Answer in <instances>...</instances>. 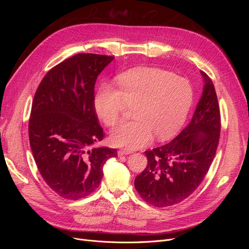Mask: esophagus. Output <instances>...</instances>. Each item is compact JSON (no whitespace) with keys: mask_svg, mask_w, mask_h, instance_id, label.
<instances>
[{"mask_svg":"<svg viewBox=\"0 0 249 249\" xmlns=\"http://www.w3.org/2000/svg\"><path fill=\"white\" fill-rule=\"evenodd\" d=\"M130 153H132V151L129 150V149H120L119 151H118V155H119V156L127 155V154H130Z\"/></svg>","mask_w":249,"mask_h":249,"instance_id":"esophagus-1","label":"esophagus"}]
</instances>
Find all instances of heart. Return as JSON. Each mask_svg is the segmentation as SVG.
Here are the masks:
<instances>
[{
	"label": "heart",
	"instance_id": "1",
	"mask_svg": "<svg viewBox=\"0 0 249 249\" xmlns=\"http://www.w3.org/2000/svg\"><path fill=\"white\" fill-rule=\"evenodd\" d=\"M118 89L110 84L99 87L94 108L109 127L121 120L126 106L134 107L135 120L122 123L111 133L114 145L137 149L148 145L154 135L160 140L174 136L184 125L194 101L187 78L158 68H136L116 78Z\"/></svg>",
	"mask_w": 249,
	"mask_h": 249
}]
</instances>
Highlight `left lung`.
I'll return each instance as SVG.
<instances>
[{
  "mask_svg": "<svg viewBox=\"0 0 249 249\" xmlns=\"http://www.w3.org/2000/svg\"><path fill=\"white\" fill-rule=\"evenodd\" d=\"M201 73L204 90L190 124L173 141L145 151L147 165L134 180L140 197L158 208L190 197L214 160L221 130L220 108L212 81Z\"/></svg>",
  "mask_w": 249,
  "mask_h": 249,
  "instance_id": "left-lung-1",
  "label": "left lung"
}]
</instances>
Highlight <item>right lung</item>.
<instances>
[{
  "label": "right lung",
  "mask_w": 249,
  "mask_h": 249,
  "mask_svg": "<svg viewBox=\"0 0 249 249\" xmlns=\"http://www.w3.org/2000/svg\"><path fill=\"white\" fill-rule=\"evenodd\" d=\"M114 56L78 53L52 68L35 93L29 140L39 173L60 197L78 200L93 193L103 166L117 150L93 147L104 137L94 108L98 75Z\"/></svg>",
  "instance_id": "1"
}]
</instances>
